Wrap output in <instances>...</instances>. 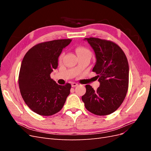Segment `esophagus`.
Instances as JSON below:
<instances>
[{"mask_svg": "<svg viewBox=\"0 0 151 151\" xmlns=\"http://www.w3.org/2000/svg\"><path fill=\"white\" fill-rule=\"evenodd\" d=\"M71 86H72V87H73V88H74V87H76L77 86H78V84H77L76 83H72L71 84Z\"/></svg>", "mask_w": 151, "mask_h": 151, "instance_id": "esophagus-1", "label": "esophagus"}]
</instances>
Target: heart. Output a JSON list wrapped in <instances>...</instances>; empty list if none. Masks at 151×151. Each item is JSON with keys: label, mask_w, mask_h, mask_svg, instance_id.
I'll list each match as a JSON object with an SVG mask.
<instances>
[{"label": "heart", "mask_w": 151, "mask_h": 151, "mask_svg": "<svg viewBox=\"0 0 151 151\" xmlns=\"http://www.w3.org/2000/svg\"><path fill=\"white\" fill-rule=\"evenodd\" d=\"M76 52L77 53V55H84V54H90V52L89 50L83 47H77L76 48ZM63 53H62L60 55V57H59V61H61L62 59L63 58Z\"/></svg>", "instance_id": "1"}]
</instances>
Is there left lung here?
Returning <instances> with one entry per match:
<instances>
[{"mask_svg": "<svg viewBox=\"0 0 151 151\" xmlns=\"http://www.w3.org/2000/svg\"><path fill=\"white\" fill-rule=\"evenodd\" d=\"M93 49L96 61L93 71L100 85L94 91L86 85L82 96L86 108L96 115H109L120 106L129 87V67L125 54L116 43L96 38H86Z\"/></svg>", "mask_w": 151, "mask_h": 151, "instance_id": "8db88e82", "label": "left lung"}]
</instances>
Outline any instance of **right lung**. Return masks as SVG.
Returning a JSON list of instances; mask_svg holds the SVG:
<instances>
[{"label":"right lung","mask_w":151,"mask_h":151,"mask_svg":"<svg viewBox=\"0 0 151 151\" xmlns=\"http://www.w3.org/2000/svg\"><path fill=\"white\" fill-rule=\"evenodd\" d=\"M70 39L41 43L26 53L20 68L19 86L24 102L32 111L43 116L57 113L70 94L71 85H58L50 74L58 67V57Z\"/></svg>","instance_id":"right-lung-1"}]
</instances>
